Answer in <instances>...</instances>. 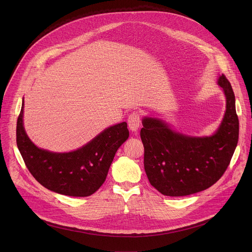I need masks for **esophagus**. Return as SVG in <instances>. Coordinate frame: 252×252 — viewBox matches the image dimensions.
<instances>
[{
	"label": "esophagus",
	"mask_w": 252,
	"mask_h": 252,
	"mask_svg": "<svg viewBox=\"0 0 252 252\" xmlns=\"http://www.w3.org/2000/svg\"><path fill=\"white\" fill-rule=\"evenodd\" d=\"M139 123H140V116L137 113L131 114L127 119V125L131 131H136L138 129Z\"/></svg>",
	"instance_id": "esophagus-1"
}]
</instances>
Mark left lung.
Here are the masks:
<instances>
[{"instance_id":"8db88e82","label":"left lung","mask_w":252,"mask_h":252,"mask_svg":"<svg viewBox=\"0 0 252 252\" xmlns=\"http://www.w3.org/2000/svg\"><path fill=\"white\" fill-rule=\"evenodd\" d=\"M218 84L225 94L226 110L220 126L210 136L187 135L161 120L142 119L145 170L151 185L163 195L202 191L219 181L230 162L239 132L235 96L224 75L220 76Z\"/></svg>"}]
</instances>
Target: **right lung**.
Here are the masks:
<instances>
[{"instance_id":"obj_1","label":"right lung","mask_w":252,"mask_h":252,"mask_svg":"<svg viewBox=\"0 0 252 252\" xmlns=\"http://www.w3.org/2000/svg\"><path fill=\"white\" fill-rule=\"evenodd\" d=\"M24 98L17 122V146L32 175L46 189L68 196L85 197L104 183L119 148L128 138L126 122L103 129L87 145L69 153L39 149L26 133Z\"/></svg>"}]
</instances>
